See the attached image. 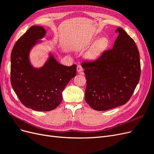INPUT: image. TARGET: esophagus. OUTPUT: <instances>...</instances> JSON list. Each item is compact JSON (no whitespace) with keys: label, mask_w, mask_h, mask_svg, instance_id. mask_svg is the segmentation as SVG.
<instances>
[{"label":"esophagus","mask_w":154,"mask_h":154,"mask_svg":"<svg viewBox=\"0 0 154 154\" xmlns=\"http://www.w3.org/2000/svg\"><path fill=\"white\" fill-rule=\"evenodd\" d=\"M77 71L79 74H83V68L81 66V65H78V66H77Z\"/></svg>","instance_id":"esophagus-1"}]
</instances>
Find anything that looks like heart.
<instances>
[{"label":"heart","mask_w":154,"mask_h":154,"mask_svg":"<svg viewBox=\"0 0 154 154\" xmlns=\"http://www.w3.org/2000/svg\"><path fill=\"white\" fill-rule=\"evenodd\" d=\"M108 45V41L106 38H102L96 42L94 46L87 54V58L91 60H96L100 57L103 51Z\"/></svg>","instance_id":"1"}]
</instances>
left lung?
I'll return each mask as SVG.
<instances>
[{
	"label": "left lung",
	"instance_id": "obj_1",
	"mask_svg": "<svg viewBox=\"0 0 154 154\" xmlns=\"http://www.w3.org/2000/svg\"><path fill=\"white\" fill-rule=\"evenodd\" d=\"M113 48L94 61L82 63L87 80L85 99L91 108L107 110L127 103L141 76L139 53L134 40L121 27Z\"/></svg>",
	"mask_w": 154,
	"mask_h": 154
}]
</instances>
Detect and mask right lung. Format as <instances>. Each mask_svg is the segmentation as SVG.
I'll list each match as a JSON object with an SVG mask.
<instances>
[{
    "instance_id": "add662e5",
    "label": "right lung",
    "mask_w": 154,
    "mask_h": 154,
    "mask_svg": "<svg viewBox=\"0 0 154 154\" xmlns=\"http://www.w3.org/2000/svg\"><path fill=\"white\" fill-rule=\"evenodd\" d=\"M45 35L43 27L32 26L18 39L11 54V83L21 103L36 111H50L62 100V92L76 74V65L65 66L52 56L40 69L32 68L29 52Z\"/></svg>"
}]
</instances>
